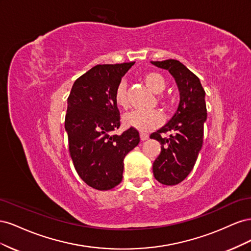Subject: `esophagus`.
I'll return each mask as SVG.
<instances>
[{
  "mask_svg": "<svg viewBox=\"0 0 251 251\" xmlns=\"http://www.w3.org/2000/svg\"><path fill=\"white\" fill-rule=\"evenodd\" d=\"M140 139L142 141L149 139V134H147V133H140Z\"/></svg>",
  "mask_w": 251,
  "mask_h": 251,
  "instance_id": "esophagus-1",
  "label": "esophagus"
}]
</instances>
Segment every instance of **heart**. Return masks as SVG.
<instances>
[{
    "label": "heart",
    "mask_w": 251,
    "mask_h": 251,
    "mask_svg": "<svg viewBox=\"0 0 251 251\" xmlns=\"http://www.w3.org/2000/svg\"><path fill=\"white\" fill-rule=\"evenodd\" d=\"M142 80L146 85L153 91L154 93L160 94L166 88V80L163 77V75L157 72H149L146 73L142 76ZM114 100H115L116 104L119 108L126 110L128 108V100L126 95V90L124 83L116 88L115 95H114ZM159 101L161 102L162 105L165 108L169 107V101L166 98L162 95L158 97ZM163 120L162 114L158 110H151V111H133L131 113L126 114L124 117V123L131 127H135L139 130L140 132H149L153 128L160 126Z\"/></svg>",
    "instance_id": "obj_1"
}]
</instances>
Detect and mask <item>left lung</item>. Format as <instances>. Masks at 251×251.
Returning <instances> with one entry per match:
<instances>
[{
	"mask_svg": "<svg viewBox=\"0 0 251 251\" xmlns=\"http://www.w3.org/2000/svg\"><path fill=\"white\" fill-rule=\"evenodd\" d=\"M151 64L168 70L176 79L180 103L168 125L151 134L161 144V151L153 163L155 179L164 185H176L194 169L203 144L204 123L206 120L205 91L200 79L177 59ZM171 132L169 138L162 133Z\"/></svg>",
	"mask_w": 251,
	"mask_h": 251,
	"instance_id": "left-lung-1",
	"label": "left lung"
}]
</instances>
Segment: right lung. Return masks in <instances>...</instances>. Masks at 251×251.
<instances>
[{
  "instance_id": "add662e5",
  "label": "right lung",
  "mask_w": 251,
  "mask_h": 251,
  "mask_svg": "<svg viewBox=\"0 0 251 251\" xmlns=\"http://www.w3.org/2000/svg\"><path fill=\"white\" fill-rule=\"evenodd\" d=\"M134 63L97 65L73 83L65 127L69 153L78 176L97 191H109L123 180L124 159L140 141L135 127L121 135L120 113L114 100L121 77Z\"/></svg>"
}]
</instances>
